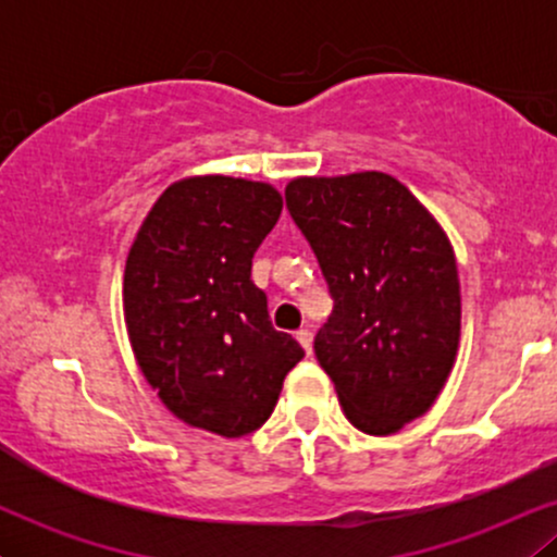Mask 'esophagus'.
<instances>
[{"label": "esophagus", "mask_w": 557, "mask_h": 557, "mask_svg": "<svg viewBox=\"0 0 557 557\" xmlns=\"http://www.w3.org/2000/svg\"><path fill=\"white\" fill-rule=\"evenodd\" d=\"M296 341L300 343V348L306 350V354H311V345H314V335H311V330H298L296 332Z\"/></svg>", "instance_id": "esophagus-1"}]
</instances>
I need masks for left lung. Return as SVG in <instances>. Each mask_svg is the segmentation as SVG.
<instances>
[{
  "label": "left lung",
  "mask_w": 557,
  "mask_h": 557,
  "mask_svg": "<svg viewBox=\"0 0 557 557\" xmlns=\"http://www.w3.org/2000/svg\"><path fill=\"white\" fill-rule=\"evenodd\" d=\"M285 203L319 261L332 314L314 354L356 430L393 434L430 411L461 337L453 246L385 172L298 177Z\"/></svg>",
  "instance_id": "obj_1"
}]
</instances>
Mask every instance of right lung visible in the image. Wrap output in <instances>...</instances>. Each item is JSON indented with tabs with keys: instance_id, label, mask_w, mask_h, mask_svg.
<instances>
[{
	"instance_id": "obj_1",
	"label": "right lung",
	"mask_w": 557,
	"mask_h": 557,
	"mask_svg": "<svg viewBox=\"0 0 557 557\" xmlns=\"http://www.w3.org/2000/svg\"><path fill=\"white\" fill-rule=\"evenodd\" d=\"M280 212L283 196L267 183L185 177L159 196L127 253L125 324L140 372L177 419L222 437L259 430L304 359L251 280Z\"/></svg>"
}]
</instances>
